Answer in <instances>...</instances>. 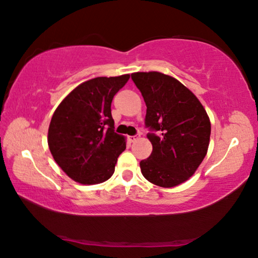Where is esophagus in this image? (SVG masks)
Listing matches in <instances>:
<instances>
[{
	"label": "esophagus",
	"instance_id": "1",
	"mask_svg": "<svg viewBox=\"0 0 258 258\" xmlns=\"http://www.w3.org/2000/svg\"><path fill=\"white\" fill-rule=\"evenodd\" d=\"M138 139H139V136H131V137H128V140L131 142H136Z\"/></svg>",
	"mask_w": 258,
	"mask_h": 258
}]
</instances>
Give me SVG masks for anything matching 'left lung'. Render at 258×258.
<instances>
[{
  "label": "left lung",
  "instance_id": "1",
  "mask_svg": "<svg viewBox=\"0 0 258 258\" xmlns=\"http://www.w3.org/2000/svg\"><path fill=\"white\" fill-rule=\"evenodd\" d=\"M132 80L147 105L146 126L153 145L150 156L140 162L147 180L171 188L195 173L209 148V116L193 93L175 78L157 71L132 73Z\"/></svg>",
  "mask_w": 258,
  "mask_h": 258
}]
</instances>
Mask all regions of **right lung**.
Wrapping results in <instances>:
<instances>
[{
    "mask_svg": "<svg viewBox=\"0 0 258 258\" xmlns=\"http://www.w3.org/2000/svg\"><path fill=\"white\" fill-rule=\"evenodd\" d=\"M128 79L130 75H122L87 80L56 108L49 124L48 146L72 180L96 185L113 174L126 140L113 130L111 102Z\"/></svg>",
    "mask_w": 258,
    "mask_h": 258,
    "instance_id": "add662e5",
    "label": "right lung"
}]
</instances>
